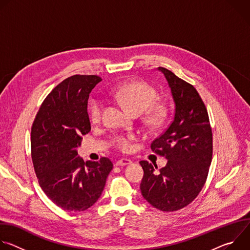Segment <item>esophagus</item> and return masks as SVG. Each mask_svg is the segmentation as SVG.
<instances>
[{
	"instance_id": "34e87169",
	"label": "esophagus",
	"mask_w": 250,
	"mask_h": 250,
	"mask_svg": "<svg viewBox=\"0 0 250 250\" xmlns=\"http://www.w3.org/2000/svg\"><path fill=\"white\" fill-rule=\"evenodd\" d=\"M130 163H131V161H130L129 159L122 158V159H120V160H118V161L116 162V165H117V166H125V165H128V164H130Z\"/></svg>"
}]
</instances>
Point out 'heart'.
Wrapping results in <instances>:
<instances>
[{
	"mask_svg": "<svg viewBox=\"0 0 250 250\" xmlns=\"http://www.w3.org/2000/svg\"><path fill=\"white\" fill-rule=\"evenodd\" d=\"M117 100L123 103L133 114L146 113V123L151 127H159L167 119L169 109L164 103H155L156 89L145 81H131L121 85L114 91ZM104 104L101 100H93L90 104L89 115L92 123L97 124L102 118ZM136 136L132 133L119 134L114 138V145L123 152H129L133 147Z\"/></svg>",
	"mask_w": 250,
	"mask_h": 250,
	"instance_id": "obj_1",
	"label": "heart"
}]
</instances>
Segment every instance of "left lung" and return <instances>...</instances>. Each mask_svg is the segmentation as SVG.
<instances>
[{"label": "left lung", "instance_id": "obj_1", "mask_svg": "<svg viewBox=\"0 0 250 250\" xmlns=\"http://www.w3.org/2000/svg\"><path fill=\"white\" fill-rule=\"evenodd\" d=\"M157 69L168 82L175 111L172 123L150 146L167 164L156 171L157 165L140 161L145 171L140 190L154 208L174 211L192 203L206 183L212 157V132L207 108L194 86L166 68Z\"/></svg>", "mask_w": 250, "mask_h": 250}]
</instances>
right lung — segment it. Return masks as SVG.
<instances>
[{
	"mask_svg": "<svg viewBox=\"0 0 250 250\" xmlns=\"http://www.w3.org/2000/svg\"><path fill=\"white\" fill-rule=\"evenodd\" d=\"M100 81L97 75L66 78L44 99L31 126V158L40 186L65 210L93 206L113 169L108 157L85 163L76 150L81 136L91 130L88 99Z\"/></svg>",
	"mask_w": 250,
	"mask_h": 250,
	"instance_id": "right-lung-1",
	"label": "right lung"
}]
</instances>
